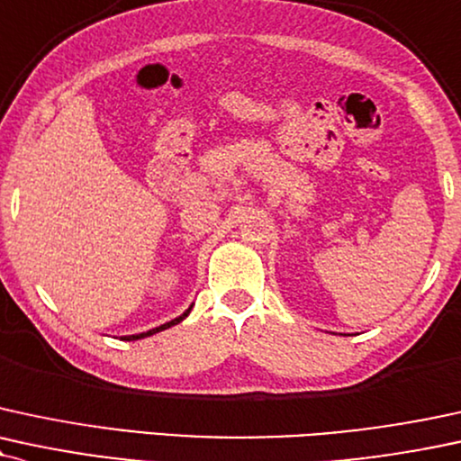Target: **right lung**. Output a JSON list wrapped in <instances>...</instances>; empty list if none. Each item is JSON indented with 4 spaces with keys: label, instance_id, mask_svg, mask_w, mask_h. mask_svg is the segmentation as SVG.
Wrapping results in <instances>:
<instances>
[{
    "label": "right lung",
    "instance_id": "obj_1",
    "mask_svg": "<svg viewBox=\"0 0 461 461\" xmlns=\"http://www.w3.org/2000/svg\"><path fill=\"white\" fill-rule=\"evenodd\" d=\"M191 309H193V304H191V307L186 309L185 313H182V315H177L176 320L167 321V324H160V326H157V329H152V330H148V332H140V335H126V337H122V339H124V341H137V339H143V337H149V335H154V332H160V330L169 329V326H176V324H180V321L185 320L188 313H191Z\"/></svg>",
    "mask_w": 461,
    "mask_h": 461
}]
</instances>
